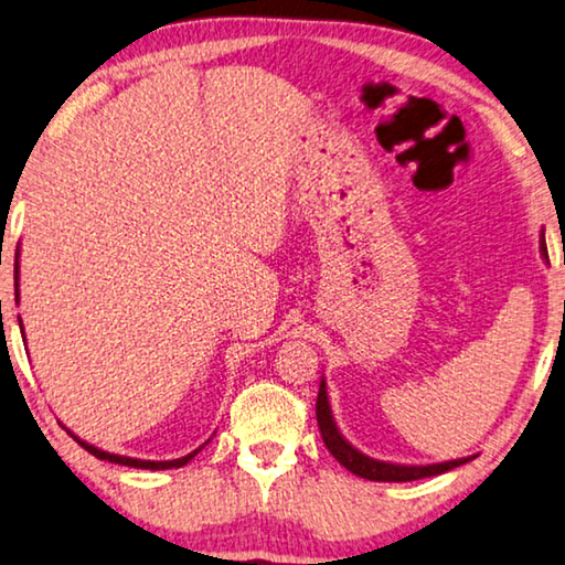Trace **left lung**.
<instances>
[{"label": "left lung", "mask_w": 565, "mask_h": 565, "mask_svg": "<svg viewBox=\"0 0 565 565\" xmlns=\"http://www.w3.org/2000/svg\"><path fill=\"white\" fill-rule=\"evenodd\" d=\"M541 252L545 255V236L541 239ZM316 418L318 428H321V438L326 448H329L333 459H337L343 469H349L356 477L370 479V481H413V479H425L436 477V473L451 471L456 466L471 461V456L466 459H454V461H440V463H425V466H413V463H390V461H377L370 459V456L356 451L354 446L349 444L347 438L341 436L337 420H333L329 392H326V380H321V387H318V399H316Z\"/></svg>", "instance_id": "obj_1"}]
</instances>
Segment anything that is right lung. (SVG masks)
I'll list each match as a JSON object with an SVG mask.
<instances>
[{"mask_svg":"<svg viewBox=\"0 0 565 565\" xmlns=\"http://www.w3.org/2000/svg\"><path fill=\"white\" fill-rule=\"evenodd\" d=\"M14 300L20 302V249H18V257H14ZM20 329H22V321H20ZM24 331V329H22ZM68 430V428H65ZM71 433V430H68ZM73 436V440H76V444H81L86 448L88 454H94L96 459H102V461H111V463H119V466H135V469H152V471H160V469H181V466H185L188 461L193 459L195 454L201 451L203 446L209 444H203L201 448H195L193 454H188V456H183V459H173V461H142V459H132V456H119V454H109V451H102V448H96V446H92V444H86V440H81L76 433H71Z\"/></svg>","mask_w":565,"mask_h":565,"instance_id":"obj_1","label":"right lung"}]
</instances>
